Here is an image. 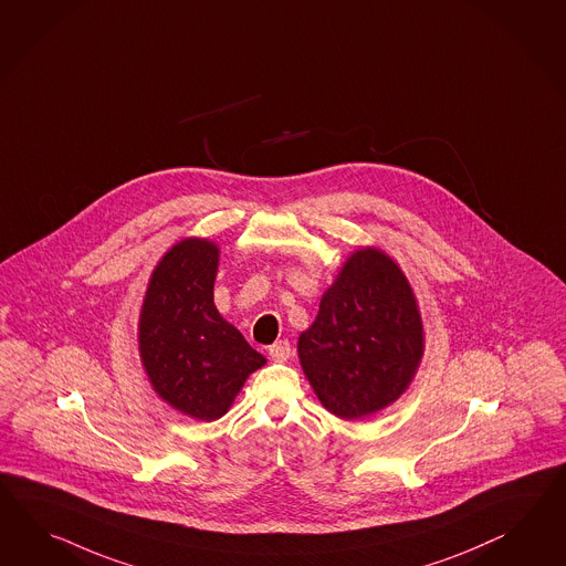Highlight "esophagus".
<instances>
[{
    "label": "esophagus",
    "instance_id": "obj_1",
    "mask_svg": "<svg viewBox=\"0 0 566 566\" xmlns=\"http://www.w3.org/2000/svg\"><path fill=\"white\" fill-rule=\"evenodd\" d=\"M292 356V347L289 339H280L274 345H270V358L274 361H286Z\"/></svg>",
    "mask_w": 566,
    "mask_h": 566
}]
</instances>
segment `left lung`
Segmentation results:
<instances>
[{
    "instance_id": "left-lung-1",
    "label": "left lung",
    "mask_w": 566,
    "mask_h": 566,
    "mask_svg": "<svg viewBox=\"0 0 566 566\" xmlns=\"http://www.w3.org/2000/svg\"><path fill=\"white\" fill-rule=\"evenodd\" d=\"M426 352L423 318L399 263L359 248L323 292L317 318L298 337L306 380L329 413H378L413 382Z\"/></svg>"
}]
</instances>
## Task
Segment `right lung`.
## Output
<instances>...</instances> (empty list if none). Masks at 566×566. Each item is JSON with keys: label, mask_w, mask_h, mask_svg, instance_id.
Instances as JSON below:
<instances>
[{"label": "right lung", "mask_w": 566, "mask_h": 566, "mask_svg": "<svg viewBox=\"0 0 566 566\" xmlns=\"http://www.w3.org/2000/svg\"><path fill=\"white\" fill-rule=\"evenodd\" d=\"M221 249L186 237L153 268L138 315V356L153 390L171 409L217 421L265 358L214 304Z\"/></svg>", "instance_id": "obj_1"}]
</instances>
